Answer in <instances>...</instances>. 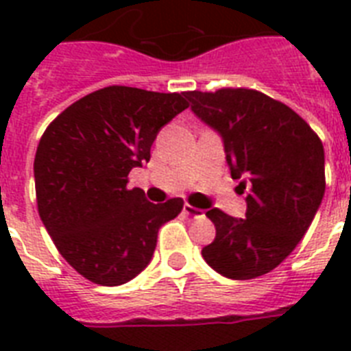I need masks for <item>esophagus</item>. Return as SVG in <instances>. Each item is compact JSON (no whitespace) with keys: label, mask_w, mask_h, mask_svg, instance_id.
Returning <instances> with one entry per match:
<instances>
[{"label":"esophagus","mask_w":351,"mask_h":351,"mask_svg":"<svg viewBox=\"0 0 351 351\" xmlns=\"http://www.w3.org/2000/svg\"><path fill=\"white\" fill-rule=\"evenodd\" d=\"M184 213H186L187 217H191V219H198V217H204L202 209L193 208V206H189V204H186V206H184Z\"/></svg>","instance_id":"esophagus-1"}]
</instances>
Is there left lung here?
Masks as SVG:
<instances>
[{"label":"left lung","instance_id":"left-lung-1","mask_svg":"<svg viewBox=\"0 0 351 351\" xmlns=\"http://www.w3.org/2000/svg\"><path fill=\"white\" fill-rule=\"evenodd\" d=\"M198 118L222 134L231 176L247 187L245 219L219 208L206 217L217 237L202 250L215 271L234 280L256 278L295 250L321 206L326 176L317 132L286 104L244 87L187 90Z\"/></svg>","mask_w":351,"mask_h":351}]
</instances>
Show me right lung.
Here are the masks:
<instances>
[{
	"label": "right lung",
	"mask_w": 351,
	"mask_h": 351,
	"mask_svg": "<svg viewBox=\"0 0 351 351\" xmlns=\"http://www.w3.org/2000/svg\"><path fill=\"white\" fill-rule=\"evenodd\" d=\"M184 93L109 85L80 98L43 132L34 158L38 213L60 255L100 286H118L147 266L160 226L182 198L145 200L129 171L151 158L162 127L187 109Z\"/></svg>",
	"instance_id": "1"
}]
</instances>
